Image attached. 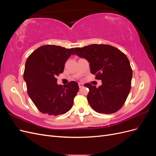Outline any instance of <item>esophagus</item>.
Wrapping results in <instances>:
<instances>
[{"label":"esophagus","mask_w":156,"mask_h":156,"mask_svg":"<svg viewBox=\"0 0 156 156\" xmlns=\"http://www.w3.org/2000/svg\"><path fill=\"white\" fill-rule=\"evenodd\" d=\"M78 84H79V88H83V86H84V84H83V83H78Z\"/></svg>","instance_id":"esophagus-1"}]
</instances>
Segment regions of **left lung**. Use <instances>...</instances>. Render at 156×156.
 <instances>
[{"mask_svg":"<svg viewBox=\"0 0 156 156\" xmlns=\"http://www.w3.org/2000/svg\"><path fill=\"white\" fill-rule=\"evenodd\" d=\"M86 58L90 72L102 84L96 88L90 83L87 100L94 111L103 114L116 112L124 105L131 87L132 72L126 55L115 47L92 44L74 48L73 55Z\"/></svg>","mask_w":156,"mask_h":156,"instance_id":"obj_1","label":"left lung"}]
</instances>
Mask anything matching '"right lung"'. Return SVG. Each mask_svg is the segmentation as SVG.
<instances>
[{"instance_id":"1","label":"right lung","mask_w":156,"mask_h":156,"mask_svg":"<svg viewBox=\"0 0 156 156\" xmlns=\"http://www.w3.org/2000/svg\"><path fill=\"white\" fill-rule=\"evenodd\" d=\"M73 48L45 45L27 58L23 78L27 93L37 109L44 114L57 116L70 110L79 91L77 83L71 81L64 87L56 84L64 64Z\"/></svg>"}]
</instances>
